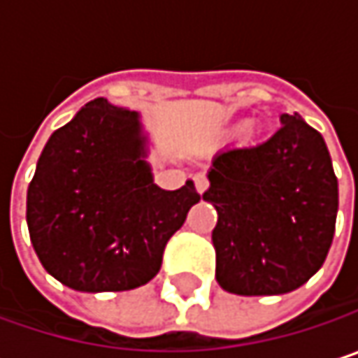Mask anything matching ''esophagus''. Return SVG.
<instances>
[{
	"mask_svg": "<svg viewBox=\"0 0 358 358\" xmlns=\"http://www.w3.org/2000/svg\"><path fill=\"white\" fill-rule=\"evenodd\" d=\"M194 186H196V190H199L201 194L207 190V186H209V180H207V176H205L203 172L194 174Z\"/></svg>",
	"mask_w": 358,
	"mask_h": 358,
	"instance_id": "34e87169",
	"label": "esophagus"
}]
</instances>
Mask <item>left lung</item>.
<instances>
[{"label": "left lung", "instance_id": "left-lung-1", "mask_svg": "<svg viewBox=\"0 0 358 358\" xmlns=\"http://www.w3.org/2000/svg\"><path fill=\"white\" fill-rule=\"evenodd\" d=\"M257 147L217 151L203 199L217 211L215 280L232 294L301 288L323 265L338 213V180L323 136L296 111Z\"/></svg>", "mask_w": 358, "mask_h": 358}]
</instances>
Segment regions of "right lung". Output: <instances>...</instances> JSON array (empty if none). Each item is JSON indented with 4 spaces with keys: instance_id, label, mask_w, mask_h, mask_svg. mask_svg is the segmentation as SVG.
<instances>
[{
    "instance_id": "obj_1",
    "label": "right lung",
    "mask_w": 358,
    "mask_h": 358,
    "mask_svg": "<svg viewBox=\"0 0 358 358\" xmlns=\"http://www.w3.org/2000/svg\"><path fill=\"white\" fill-rule=\"evenodd\" d=\"M141 113L97 97L57 128L27 192L41 265L78 292H122L151 282L172 234L201 194L153 182Z\"/></svg>"
}]
</instances>
